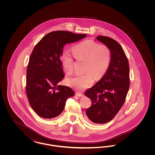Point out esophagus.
Returning a JSON list of instances; mask_svg holds the SVG:
<instances>
[{
  "mask_svg": "<svg viewBox=\"0 0 155 155\" xmlns=\"http://www.w3.org/2000/svg\"><path fill=\"white\" fill-rule=\"evenodd\" d=\"M76 95L78 96V97H82V96H84L83 94L80 93V92H77V93H76Z\"/></svg>",
  "mask_w": 155,
  "mask_h": 155,
  "instance_id": "34e87169",
  "label": "esophagus"
}]
</instances>
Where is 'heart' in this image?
Here are the masks:
<instances>
[{
    "label": "heart",
    "mask_w": 155,
    "mask_h": 155,
    "mask_svg": "<svg viewBox=\"0 0 155 155\" xmlns=\"http://www.w3.org/2000/svg\"><path fill=\"white\" fill-rule=\"evenodd\" d=\"M75 59L85 61L84 74L75 75L67 79V82L78 91H83L92 85L95 79H101L107 71L110 60L108 48L99 45L92 40H85L72 48ZM60 61L67 74L73 72V60L67 52H63Z\"/></svg>",
    "instance_id": "heart-1"
}]
</instances>
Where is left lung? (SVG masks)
<instances>
[{
    "label": "left lung",
    "mask_w": 155,
    "mask_h": 155,
    "mask_svg": "<svg viewBox=\"0 0 155 155\" xmlns=\"http://www.w3.org/2000/svg\"><path fill=\"white\" fill-rule=\"evenodd\" d=\"M96 39L109 49L110 61L103 77L85 92L92 101L86 113L91 122L103 124L115 117L125 102L130 87V68L125 52L116 41L104 36Z\"/></svg>",
    "instance_id": "1"
}]
</instances>
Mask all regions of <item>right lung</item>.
<instances>
[{"label": "right lung", "instance_id": "right-lung-1", "mask_svg": "<svg viewBox=\"0 0 155 155\" xmlns=\"http://www.w3.org/2000/svg\"><path fill=\"white\" fill-rule=\"evenodd\" d=\"M86 37L66 31H53L35 46L27 70L26 93L31 107L40 117L58 116L67 100L74 96L72 89L58 84L64 77L60 56L65 45Z\"/></svg>", "mask_w": 155, "mask_h": 155}]
</instances>
